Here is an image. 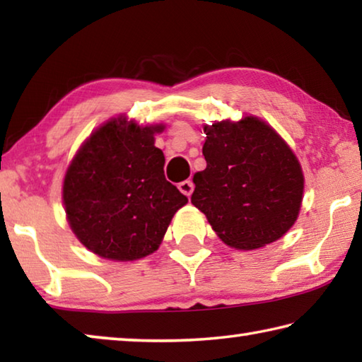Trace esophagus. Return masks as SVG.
Instances as JSON below:
<instances>
[{"label":"esophagus","instance_id":"1","mask_svg":"<svg viewBox=\"0 0 362 362\" xmlns=\"http://www.w3.org/2000/svg\"><path fill=\"white\" fill-rule=\"evenodd\" d=\"M179 189L180 192L183 193V194H187V196H189L193 193V189H194V185H193V182L192 180H183V182H180L179 183Z\"/></svg>","mask_w":362,"mask_h":362}]
</instances>
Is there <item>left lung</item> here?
<instances>
[{"mask_svg":"<svg viewBox=\"0 0 362 362\" xmlns=\"http://www.w3.org/2000/svg\"><path fill=\"white\" fill-rule=\"evenodd\" d=\"M204 170L193 177L192 203L225 244L257 249L297 220L303 174L276 132L254 116L204 126Z\"/></svg>","mask_w":362,"mask_h":362,"instance_id":"left-lung-1","label":"left lung"}]
</instances>
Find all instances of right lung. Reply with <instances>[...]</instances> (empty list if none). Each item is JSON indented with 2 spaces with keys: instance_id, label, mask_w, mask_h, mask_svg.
<instances>
[{
  "instance_id": "right-lung-1",
  "label": "right lung",
  "mask_w": 362,
  "mask_h": 362,
  "mask_svg": "<svg viewBox=\"0 0 362 362\" xmlns=\"http://www.w3.org/2000/svg\"><path fill=\"white\" fill-rule=\"evenodd\" d=\"M112 119L99 127L73 159L64 180L71 230L94 254L136 260L159 247L174 214L188 203L164 177V155L155 134Z\"/></svg>"
}]
</instances>
